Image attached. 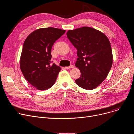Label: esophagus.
Listing matches in <instances>:
<instances>
[{
    "label": "esophagus",
    "instance_id": "34e87169",
    "mask_svg": "<svg viewBox=\"0 0 134 134\" xmlns=\"http://www.w3.org/2000/svg\"><path fill=\"white\" fill-rule=\"evenodd\" d=\"M74 67V66L73 65H71L68 67H66V69H71V68H73Z\"/></svg>",
    "mask_w": 134,
    "mask_h": 134
}]
</instances>
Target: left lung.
I'll list each match as a JSON object with an SVG mask.
<instances>
[{
	"mask_svg": "<svg viewBox=\"0 0 134 134\" xmlns=\"http://www.w3.org/2000/svg\"><path fill=\"white\" fill-rule=\"evenodd\" d=\"M66 34L77 49L75 66L81 76L75 80L76 83L85 90L96 88L107 78L113 62L108 38L102 32L87 26L69 30Z\"/></svg>",
	"mask_w": 134,
	"mask_h": 134,
	"instance_id": "8db88e82",
	"label": "left lung"
}]
</instances>
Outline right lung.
<instances>
[{"label":"right lung","mask_w":134,"mask_h":134,"mask_svg":"<svg viewBox=\"0 0 134 134\" xmlns=\"http://www.w3.org/2000/svg\"><path fill=\"white\" fill-rule=\"evenodd\" d=\"M65 32L52 27L40 28L32 32L24 42L20 68L25 79L38 90L51 88L57 79L61 68L51 63V50Z\"/></svg>","instance_id":"right-lung-1"}]
</instances>
